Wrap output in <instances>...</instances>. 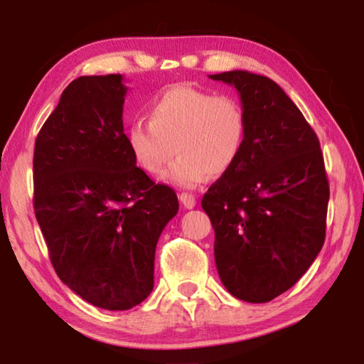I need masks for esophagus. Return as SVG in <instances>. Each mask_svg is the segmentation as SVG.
I'll list each match as a JSON object with an SVG mask.
<instances>
[{"instance_id": "esophagus-1", "label": "esophagus", "mask_w": 364, "mask_h": 364, "mask_svg": "<svg viewBox=\"0 0 364 364\" xmlns=\"http://www.w3.org/2000/svg\"><path fill=\"white\" fill-rule=\"evenodd\" d=\"M178 200L182 202V205L186 207V208H193L196 207V196H193V193H191V192H182L181 196H178Z\"/></svg>"}]
</instances>
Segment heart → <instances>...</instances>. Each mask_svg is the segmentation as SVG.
<instances>
[{
	"label": "heart",
	"mask_w": 364,
	"mask_h": 364,
	"mask_svg": "<svg viewBox=\"0 0 364 364\" xmlns=\"http://www.w3.org/2000/svg\"><path fill=\"white\" fill-rule=\"evenodd\" d=\"M147 116L127 127V146L152 176L164 171L176 147L178 157L166 173L173 186L193 188L210 176H225L245 151L247 112L230 94L177 84L149 104Z\"/></svg>",
	"instance_id": "b5f03b06"
}]
</instances>
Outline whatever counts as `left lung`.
<instances>
[{"label":"left lung","mask_w":364,"mask_h":364,"mask_svg":"<svg viewBox=\"0 0 364 364\" xmlns=\"http://www.w3.org/2000/svg\"><path fill=\"white\" fill-rule=\"evenodd\" d=\"M240 94L247 146L212 183L202 208L215 230V265L238 300L267 303L300 280L325 243L330 200L315 131L275 81L248 71L212 74Z\"/></svg>","instance_id":"obj_1"}]
</instances>
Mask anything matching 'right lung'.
<instances>
[{
  "label": "right lung",
  "instance_id": "add662e5",
  "mask_svg": "<svg viewBox=\"0 0 364 364\" xmlns=\"http://www.w3.org/2000/svg\"><path fill=\"white\" fill-rule=\"evenodd\" d=\"M121 74L81 76L61 94L34 144V213L64 285L94 306L122 311L154 288L173 188L136 166L124 134Z\"/></svg>",
  "mask_w": 364,
  "mask_h": 364
}]
</instances>
